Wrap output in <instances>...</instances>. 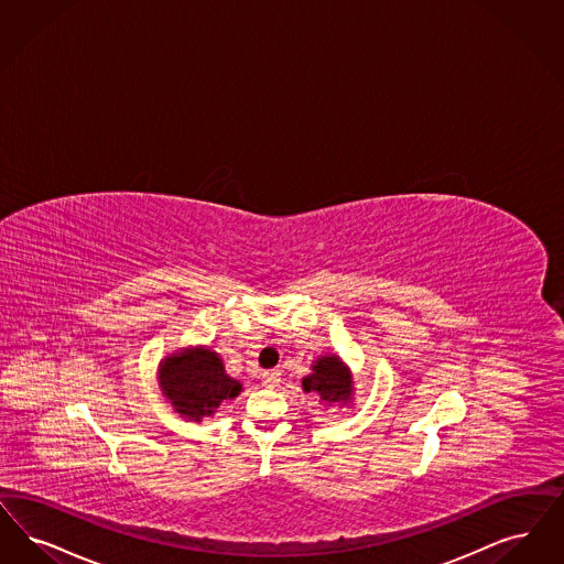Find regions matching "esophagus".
<instances>
[{
  "label": "esophagus",
  "mask_w": 564,
  "mask_h": 564,
  "mask_svg": "<svg viewBox=\"0 0 564 564\" xmlns=\"http://www.w3.org/2000/svg\"><path fill=\"white\" fill-rule=\"evenodd\" d=\"M261 381H263V386L273 388V386L280 381V372H278V370H265V372L261 375Z\"/></svg>",
  "instance_id": "34e87169"
}]
</instances>
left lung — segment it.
<instances>
[{
    "mask_svg": "<svg viewBox=\"0 0 564 564\" xmlns=\"http://www.w3.org/2000/svg\"><path fill=\"white\" fill-rule=\"evenodd\" d=\"M305 392H316L319 400L333 404L341 402L345 404L351 395V377L349 370L337 356H322L314 365V372L303 379Z\"/></svg>",
    "mask_w": 564,
    "mask_h": 564,
    "instance_id": "1",
    "label": "left lung"
}]
</instances>
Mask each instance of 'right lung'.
Listing matches in <instances>:
<instances>
[{
  "label": "right lung",
  "mask_w": 564,
  "mask_h": 564,
  "mask_svg": "<svg viewBox=\"0 0 564 564\" xmlns=\"http://www.w3.org/2000/svg\"><path fill=\"white\" fill-rule=\"evenodd\" d=\"M160 386L178 415L196 421L215 415L223 400L242 390L236 379L225 375L219 356L204 347L166 358L160 368Z\"/></svg>",
  "instance_id": "right-lung-1"
}]
</instances>
